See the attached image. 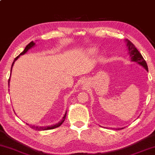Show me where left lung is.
Here are the masks:
<instances>
[{
	"label": "left lung",
	"instance_id": "left-lung-1",
	"mask_svg": "<svg viewBox=\"0 0 155 155\" xmlns=\"http://www.w3.org/2000/svg\"><path fill=\"white\" fill-rule=\"evenodd\" d=\"M127 41V45L128 47V50H129V54L130 56L131 57V60L132 61L136 62V63H138L139 65L143 66L146 70L148 71V66H147V64L146 63L145 60L143 59V58L142 57V55L140 54V53L138 51V49H136L135 45L132 42L130 41L129 40H126ZM120 128H116V130H120ZM122 129V128H121Z\"/></svg>",
	"mask_w": 155,
	"mask_h": 155
}]
</instances>
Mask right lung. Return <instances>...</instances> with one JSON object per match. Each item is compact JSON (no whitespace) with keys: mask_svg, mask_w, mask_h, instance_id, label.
<instances>
[{"mask_svg":"<svg viewBox=\"0 0 155 155\" xmlns=\"http://www.w3.org/2000/svg\"><path fill=\"white\" fill-rule=\"evenodd\" d=\"M34 45H35V43H34V42L31 41V43H30V44H28V45L26 46V47L25 48L24 51H23L22 52H21V53H20V54H19V56H17V58H15V60H14L13 63H12V68H11V73H12V67H13V65H14V63H15V62L16 61V60H17V59H18V58H19V57L20 56V55H22V54H24L25 53H26L27 51H28V49H31V47H33V46H34ZM9 81H10V79H8V85H9ZM66 113H67V112H65V115H64V117H63V120H62L61 121H60V122H58V123H57L56 124H54V125L47 126V127H38V126H34V125H29V124H28V125H29L30 127H31L32 129H33V130H51V129L56 128V127H60V126L61 125V124L63 123V122H64V121H65V117H66Z\"/></svg>","mask_w":155,"mask_h":155,"instance_id":"obj_1","label":"right lung"}]
</instances>
